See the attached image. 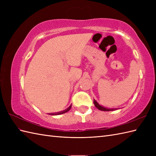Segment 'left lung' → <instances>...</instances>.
<instances>
[{
    "instance_id": "1",
    "label": "left lung",
    "mask_w": 156,
    "mask_h": 156,
    "mask_svg": "<svg viewBox=\"0 0 156 156\" xmlns=\"http://www.w3.org/2000/svg\"><path fill=\"white\" fill-rule=\"evenodd\" d=\"M94 104L95 105V107H97L98 109H99V110L101 111H113V110H116V109H113V108H107L105 107H102V106H101L100 105H99L98 102L96 101L94 99Z\"/></svg>"
}]
</instances>
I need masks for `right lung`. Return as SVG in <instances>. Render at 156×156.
Wrapping results in <instances>:
<instances>
[{
	"instance_id": "obj_1",
	"label": "right lung",
	"mask_w": 156,
	"mask_h": 156,
	"mask_svg": "<svg viewBox=\"0 0 156 156\" xmlns=\"http://www.w3.org/2000/svg\"><path fill=\"white\" fill-rule=\"evenodd\" d=\"M71 108V106H69V107H68V108L66 109V110L64 111H62V112H58V113H55V114H50V115H60V114H63V113H65V112H66L67 111H68L69 109Z\"/></svg>"
}]
</instances>
